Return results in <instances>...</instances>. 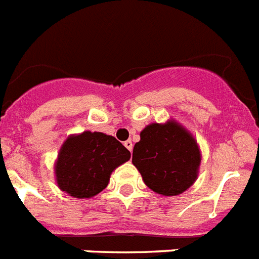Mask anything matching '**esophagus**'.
<instances>
[{
	"mask_svg": "<svg viewBox=\"0 0 259 259\" xmlns=\"http://www.w3.org/2000/svg\"><path fill=\"white\" fill-rule=\"evenodd\" d=\"M124 147L127 148V149H128V151H130V152H132V149H134V144H132V141H131V140L124 141Z\"/></svg>",
	"mask_w": 259,
	"mask_h": 259,
	"instance_id": "obj_1",
	"label": "esophagus"
}]
</instances>
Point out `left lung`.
Instances as JSON below:
<instances>
[{"instance_id": "obj_1", "label": "left lung", "mask_w": 259, "mask_h": 259, "mask_svg": "<svg viewBox=\"0 0 259 259\" xmlns=\"http://www.w3.org/2000/svg\"><path fill=\"white\" fill-rule=\"evenodd\" d=\"M202 154L194 136L176 120L152 123L140 132L132 163L154 193L180 195L198 178Z\"/></svg>"}]
</instances>
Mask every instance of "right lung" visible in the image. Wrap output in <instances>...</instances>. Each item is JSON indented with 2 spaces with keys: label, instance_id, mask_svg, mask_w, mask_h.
Masks as SVG:
<instances>
[{
  "label": "right lung",
  "instance_id": "right-lung-1",
  "mask_svg": "<svg viewBox=\"0 0 259 259\" xmlns=\"http://www.w3.org/2000/svg\"><path fill=\"white\" fill-rule=\"evenodd\" d=\"M130 157V151L114 136L90 131L72 135L61 145L55 163L57 186L73 198L96 196Z\"/></svg>",
  "mask_w": 259,
  "mask_h": 259
}]
</instances>
